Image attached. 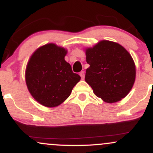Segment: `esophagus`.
<instances>
[{"mask_svg":"<svg viewBox=\"0 0 153 153\" xmlns=\"http://www.w3.org/2000/svg\"><path fill=\"white\" fill-rule=\"evenodd\" d=\"M80 75L82 79H84V76H85V74H84V71H81L80 73Z\"/></svg>","mask_w":153,"mask_h":153,"instance_id":"esophagus-1","label":"esophagus"}]
</instances>
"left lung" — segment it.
Masks as SVG:
<instances>
[{"instance_id": "obj_1", "label": "left lung", "mask_w": 153, "mask_h": 153, "mask_svg": "<svg viewBox=\"0 0 153 153\" xmlns=\"http://www.w3.org/2000/svg\"><path fill=\"white\" fill-rule=\"evenodd\" d=\"M86 62L85 80L94 93L107 103L126 97L136 78V66L129 52L116 42L102 40L84 49Z\"/></svg>"}]
</instances>
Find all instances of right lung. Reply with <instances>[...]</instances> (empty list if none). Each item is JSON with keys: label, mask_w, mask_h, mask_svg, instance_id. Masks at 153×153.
Here are the masks:
<instances>
[{"label": "right lung", "mask_w": 153, "mask_h": 153, "mask_svg": "<svg viewBox=\"0 0 153 153\" xmlns=\"http://www.w3.org/2000/svg\"><path fill=\"white\" fill-rule=\"evenodd\" d=\"M68 50L56 43L39 47L26 66L25 82L32 97L46 107H56L70 97L80 77L65 61Z\"/></svg>", "instance_id": "1"}]
</instances>
